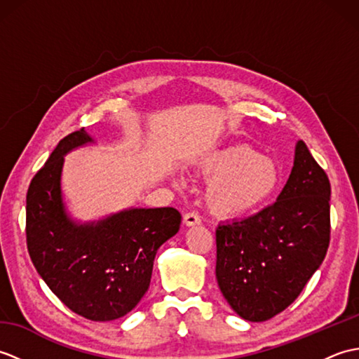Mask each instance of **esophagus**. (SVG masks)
Listing matches in <instances>:
<instances>
[{"mask_svg":"<svg viewBox=\"0 0 359 359\" xmlns=\"http://www.w3.org/2000/svg\"><path fill=\"white\" fill-rule=\"evenodd\" d=\"M184 224L187 226H194V225H199L201 224V217L197 212H187L184 216Z\"/></svg>","mask_w":359,"mask_h":359,"instance_id":"obj_1","label":"esophagus"}]
</instances>
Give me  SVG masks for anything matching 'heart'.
<instances>
[{
    "instance_id": "obj_1",
    "label": "heart",
    "mask_w": 359,
    "mask_h": 359,
    "mask_svg": "<svg viewBox=\"0 0 359 359\" xmlns=\"http://www.w3.org/2000/svg\"><path fill=\"white\" fill-rule=\"evenodd\" d=\"M199 170L211 180L208 205L228 217L261 207L280 182L278 165L248 144H230L208 152L201 160Z\"/></svg>"
}]
</instances>
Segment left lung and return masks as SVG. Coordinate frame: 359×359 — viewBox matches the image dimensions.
Segmentation results:
<instances>
[{
	"label": "left lung",
	"mask_w": 359,
	"mask_h": 359,
	"mask_svg": "<svg viewBox=\"0 0 359 359\" xmlns=\"http://www.w3.org/2000/svg\"><path fill=\"white\" fill-rule=\"evenodd\" d=\"M330 182L302 140L276 202L216 230V279L242 319L262 323L292 304L330 242Z\"/></svg>",
	"instance_id": "8db88e82"
}]
</instances>
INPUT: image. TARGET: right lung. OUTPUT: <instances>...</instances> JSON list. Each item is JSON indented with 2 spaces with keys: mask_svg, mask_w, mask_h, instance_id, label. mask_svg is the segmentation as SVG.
<instances>
[{
  "mask_svg": "<svg viewBox=\"0 0 359 359\" xmlns=\"http://www.w3.org/2000/svg\"><path fill=\"white\" fill-rule=\"evenodd\" d=\"M94 143L85 129L60 140L30 182L26 197L29 256L38 274L74 313L112 321L129 313L148 292L162 243L179 231L182 216L171 208H128L79 222L62 193L65 156Z\"/></svg>",
  "mask_w": 359,
  "mask_h": 359,
  "instance_id": "1",
  "label": "right lung"
}]
</instances>
